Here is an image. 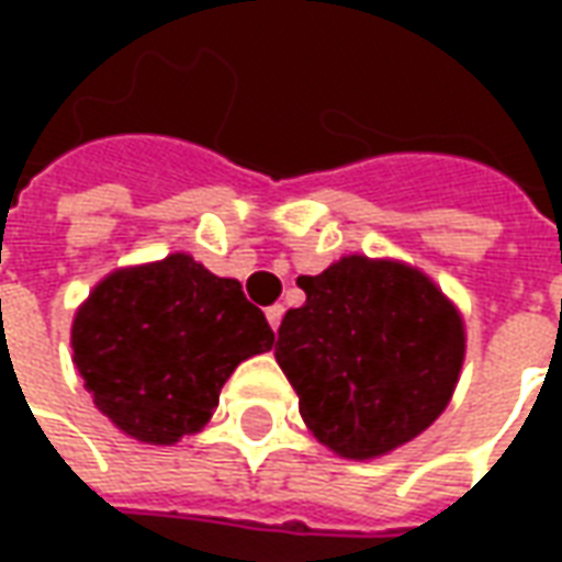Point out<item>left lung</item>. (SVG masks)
I'll return each mask as SVG.
<instances>
[{
    "instance_id": "8db88e82",
    "label": "left lung",
    "mask_w": 562,
    "mask_h": 562,
    "mask_svg": "<svg viewBox=\"0 0 562 562\" xmlns=\"http://www.w3.org/2000/svg\"><path fill=\"white\" fill-rule=\"evenodd\" d=\"M71 349L83 389L123 434L173 446L213 418L240 361L273 349V330L240 282L173 252L99 282Z\"/></svg>"
}]
</instances>
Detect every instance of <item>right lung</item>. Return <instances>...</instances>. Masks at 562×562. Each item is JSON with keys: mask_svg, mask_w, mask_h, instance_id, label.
Here are the masks:
<instances>
[{"mask_svg": "<svg viewBox=\"0 0 562 562\" xmlns=\"http://www.w3.org/2000/svg\"><path fill=\"white\" fill-rule=\"evenodd\" d=\"M297 285L306 304L282 318L277 364L318 442L370 460L427 430L463 364V322L446 294L418 270L367 256Z\"/></svg>", "mask_w": 562, "mask_h": 562, "instance_id": "add662e5", "label": "right lung"}]
</instances>
